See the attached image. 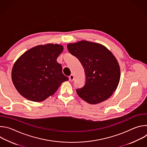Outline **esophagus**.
<instances>
[{"label": "esophagus", "mask_w": 147, "mask_h": 147, "mask_svg": "<svg viewBox=\"0 0 147 147\" xmlns=\"http://www.w3.org/2000/svg\"><path fill=\"white\" fill-rule=\"evenodd\" d=\"M74 77L73 74H71L70 76H69V80L70 81H74Z\"/></svg>", "instance_id": "obj_1"}]
</instances>
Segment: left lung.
I'll list each match as a JSON object with an SVG mask.
<instances>
[{"instance_id":"obj_1","label":"left lung","mask_w":147,"mask_h":147,"mask_svg":"<svg viewBox=\"0 0 147 147\" xmlns=\"http://www.w3.org/2000/svg\"><path fill=\"white\" fill-rule=\"evenodd\" d=\"M69 52L84 68V86L76 90L87 102L96 104L108 99L117 88L120 78L118 62L113 55L102 45L82 40L67 45Z\"/></svg>"}]
</instances>
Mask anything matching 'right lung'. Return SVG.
Returning <instances> with one entry per match:
<instances>
[{
    "label": "right lung",
    "mask_w": 147,
    "mask_h": 147,
    "mask_svg": "<svg viewBox=\"0 0 147 147\" xmlns=\"http://www.w3.org/2000/svg\"><path fill=\"white\" fill-rule=\"evenodd\" d=\"M63 50L61 45L50 44L34 47L21 56L11 72L18 92L34 102L44 100L54 94L63 82L69 80L56 61Z\"/></svg>",
    "instance_id": "1"
}]
</instances>
